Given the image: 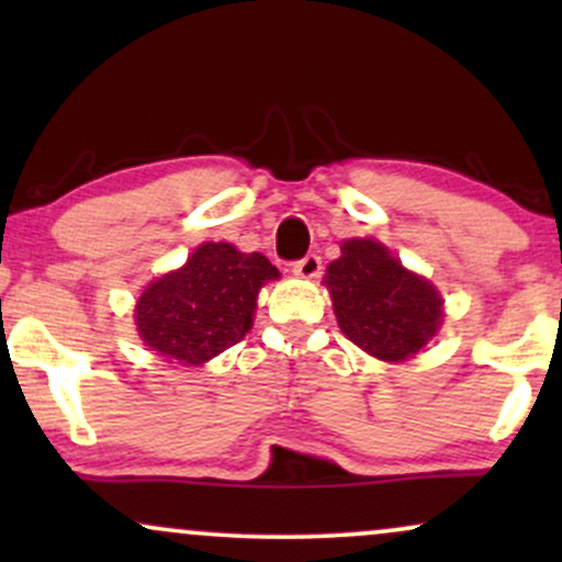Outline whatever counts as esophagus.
Returning <instances> with one entry per match:
<instances>
[{
    "instance_id": "1",
    "label": "esophagus",
    "mask_w": 562,
    "mask_h": 562,
    "mask_svg": "<svg viewBox=\"0 0 562 562\" xmlns=\"http://www.w3.org/2000/svg\"><path fill=\"white\" fill-rule=\"evenodd\" d=\"M319 272H322V259L317 254L303 256L301 261L293 263V274L303 277V280H314V277H319Z\"/></svg>"
}]
</instances>
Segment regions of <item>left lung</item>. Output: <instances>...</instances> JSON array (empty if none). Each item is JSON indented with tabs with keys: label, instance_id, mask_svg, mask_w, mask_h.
<instances>
[{
	"label": "left lung",
	"instance_id": "8db88e82",
	"mask_svg": "<svg viewBox=\"0 0 562 562\" xmlns=\"http://www.w3.org/2000/svg\"><path fill=\"white\" fill-rule=\"evenodd\" d=\"M325 285L346 338L383 362L415 357L443 322L438 290L404 269L372 237L340 245V259L327 267Z\"/></svg>",
	"mask_w": 562,
	"mask_h": 562
}]
</instances>
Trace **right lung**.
<instances>
[{"label": "right lung", "mask_w": 562, "mask_h": 562, "mask_svg": "<svg viewBox=\"0 0 562 562\" xmlns=\"http://www.w3.org/2000/svg\"><path fill=\"white\" fill-rule=\"evenodd\" d=\"M277 277L267 256L203 243L184 267L158 277L139 295V338L169 364L200 367L240 344L254 325L259 290Z\"/></svg>", "instance_id": "obj_1"}]
</instances>
